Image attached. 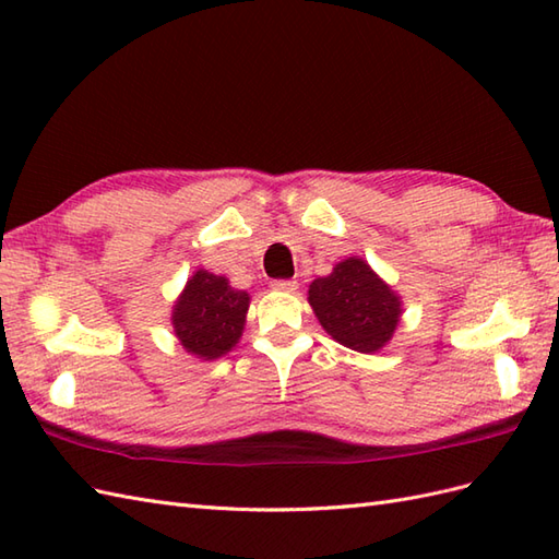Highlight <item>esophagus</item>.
Wrapping results in <instances>:
<instances>
[{
  "mask_svg": "<svg viewBox=\"0 0 559 559\" xmlns=\"http://www.w3.org/2000/svg\"><path fill=\"white\" fill-rule=\"evenodd\" d=\"M271 288L278 293H295L298 290V281H273Z\"/></svg>",
  "mask_w": 559,
  "mask_h": 559,
  "instance_id": "1",
  "label": "esophagus"
}]
</instances>
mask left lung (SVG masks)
Returning a JSON list of instances; mask_svg holds the SVG:
<instances>
[{
  "label": "left lung",
  "mask_w": 559,
  "mask_h": 559,
  "mask_svg": "<svg viewBox=\"0 0 559 559\" xmlns=\"http://www.w3.org/2000/svg\"><path fill=\"white\" fill-rule=\"evenodd\" d=\"M307 302L331 338L365 355L394 338L403 314L401 295L360 257L343 259L329 276L314 278Z\"/></svg>",
  "instance_id": "obj_1"
}]
</instances>
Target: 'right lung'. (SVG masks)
<instances>
[{
  "mask_svg": "<svg viewBox=\"0 0 559 559\" xmlns=\"http://www.w3.org/2000/svg\"><path fill=\"white\" fill-rule=\"evenodd\" d=\"M249 293L225 276L197 269L173 305V331L180 346L199 360H218L230 353L245 331Z\"/></svg>",
  "mask_w": 559,
  "mask_h": 559,
  "instance_id": "obj_1",
  "label": "right lung"
}]
</instances>
